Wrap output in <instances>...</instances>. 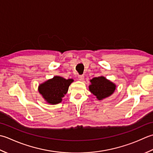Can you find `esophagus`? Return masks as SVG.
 I'll return each mask as SVG.
<instances>
[{
	"label": "esophagus",
	"mask_w": 153,
	"mask_h": 153,
	"mask_svg": "<svg viewBox=\"0 0 153 153\" xmlns=\"http://www.w3.org/2000/svg\"><path fill=\"white\" fill-rule=\"evenodd\" d=\"M84 79H85V76H84V75H80L79 76V80H80V81H83Z\"/></svg>",
	"instance_id": "34e87169"
}]
</instances>
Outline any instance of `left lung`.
Returning <instances> with one entry per match:
<instances>
[{"label":"left lung","instance_id":"8db88e82","mask_svg":"<svg viewBox=\"0 0 153 153\" xmlns=\"http://www.w3.org/2000/svg\"><path fill=\"white\" fill-rule=\"evenodd\" d=\"M89 90L96 96L98 100L108 98L114 94L116 88V84L103 76L94 77L90 80Z\"/></svg>","mask_w":153,"mask_h":153}]
</instances>
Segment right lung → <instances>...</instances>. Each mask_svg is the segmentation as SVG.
I'll return each instance as SVG.
<instances>
[{
    "mask_svg": "<svg viewBox=\"0 0 153 153\" xmlns=\"http://www.w3.org/2000/svg\"><path fill=\"white\" fill-rule=\"evenodd\" d=\"M74 81L72 79H65L60 76H55L51 79L40 84L38 91L48 104L55 105L62 102L68 87Z\"/></svg>",
    "mask_w": 153,
    "mask_h": 153,
    "instance_id": "add662e5",
    "label": "right lung"
}]
</instances>
